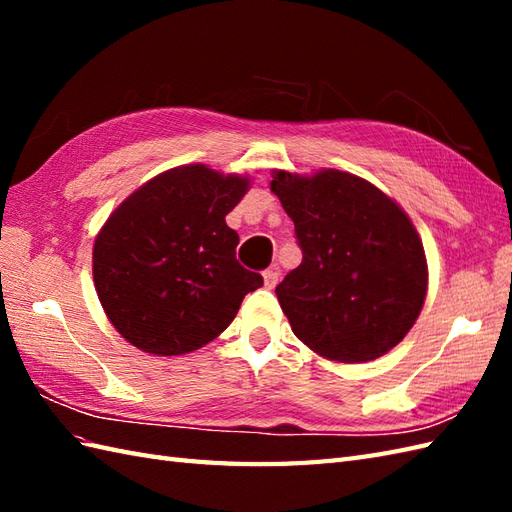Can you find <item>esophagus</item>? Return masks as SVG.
I'll return each instance as SVG.
<instances>
[{"instance_id": "esophagus-1", "label": "esophagus", "mask_w": 512, "mask_h": 512, "mask_svg": "<svg viewBox=\"0 0 512 512\" xmlns=\"http://www.w3.org/2000/svg\"><path fill=\"white\" fill-rule=\"evenodd\" d=\"M277 281H279V268L277 266L264 270V284H266V288H275Z\"/></svg>"}]
</instances>
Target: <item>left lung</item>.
I'll use <instances>...</instances> for the list:
<instances>
[{"label":"left lung","mask_w":512,"mask_h":512,"mask_svg":"<svg viewBox=\"0 0 512 512\" xmlns=\"http://www.w3.org/2000/svg\"><path fill=\"white\" fill-rule=\"evenodd\" d=\"M270 189L295 222L301 264L275 288L310 350L367 363L396 347L427 297V259L407 213L352 173L275 171Z\"/></svg>","instance_id":"8db88e82"}]
</instances>
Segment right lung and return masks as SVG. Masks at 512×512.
Returning <instances> with one entry per match:
<instances>
[{"mask_svg": "<svg viewBox=\"0 0 512 512\" xmlns=\"http://www.w3.org/2000/svg\"><path fill=\"white\" fill-rule=\"evenodd\" d=\"M248 180L204 165L169 169L118 206L96 235L92 270L101 306L134 347L180 356L222 334L264 279L235 259L224 217Z\"/></svg>", "mask_w": 512, "mask_h": 512, "instance_id": "1", "label": "right lung"}]
</instances>
